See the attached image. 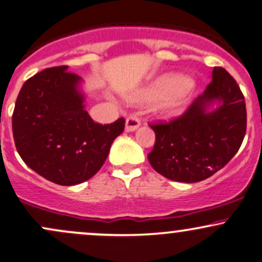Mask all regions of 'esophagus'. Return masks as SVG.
<instances>
[{
	"label": "esophagus",
	"instance_id": "obj_1",
	"mask_svg": "<svg viewBox=\"0 0 262 262\" xmlns=\"http://www.w3.org/2000/svg\"><path fill=\"white\" fill-rule=\"evenodd\" d=\"M140 125H141L140 119H137L135 115H131V116H128L127 119H126L125 130L127 132H132V131L137 130V128L140 127Z\"/></svg>",
	"mask_w": 262,
	"mask_h": 262
}]
</instances>
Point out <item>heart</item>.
<instances>
[{
  "label": "heart",
  "instance_id": "heart-1",
  "mask_svg": "<svg viewBox=\"0 0 262 262\" xmlns=\"http://www.w3.org/2000/svg\"><path fill=\"white\" fill-rule=\"evenodd\" d=\"M193 89L195 84L189 77L179 73H168L132 92L128 95V99L136 103H152L159 100L157 104V113L162 118L171 119L183 112Z\"/></svg>",
  "mask_w": 262,
  "mask_h": 262
}]
</instances>
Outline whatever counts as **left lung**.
<instances>
[{
  "mask_svg": "<svg viewBox=\"0 0 262 262\" xmlns=\"http://www.w3.org/2000/svg\"><path fill=\"white\" fill-rule=\"evenodd\" d=\"M156 143L148 161L157 173L180 183L210 178L241 148L247 131L244 95L222 67L180 118L150 125Z\"/></svg>",
  "mask_w": 262,
  "mask_h": 262,
  "instance_id": "8db88e82",
  "label": "left lung"
}]
</instances>
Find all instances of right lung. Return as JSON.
Listing matches in <instances>:
<instances>
[{
    "mask_svg": "<svg viewBox=\"0 0 262 262\" xmlns=\"http://www.w3.org/2000/svg\"><path fill=\"white\" fill-rule=\"evenodd\" d=\"M67 66L46 69L29 78L15 101L12 130L23 162L58 185L91 179L125 128L120 118L100 125L85 110L82 78Z\"/></svg>",
    "mask_w": 262,
    "mask_h": 262,
    "instance_id": "obj_1",
    "label": "right lung"
}]
</instances>
